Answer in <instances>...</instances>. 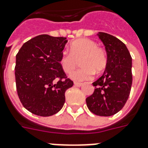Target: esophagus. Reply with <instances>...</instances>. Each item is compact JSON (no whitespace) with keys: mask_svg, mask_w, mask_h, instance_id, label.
<instances>
[{"mask_svg":"<svg viewBox=\"0 0 148 148\" xmlns=\"http://www.w3.org/2000/svg\"><path fill=\"white\" fill-rule=\"evenodd\" d=\"M74 86L75 87H82V83H78V82H74Z\"/></svg>","mask_w":148,"mask_h":148,"instance_id":"obj_1","label":"esophagus"}]
</instances>
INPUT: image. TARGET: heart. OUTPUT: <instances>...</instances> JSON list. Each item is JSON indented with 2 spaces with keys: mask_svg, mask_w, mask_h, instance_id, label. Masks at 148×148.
I'll return each instance as SVG.
<instances>
[{
  "mask_svg": "<svg viewBox=\"0 0 148 148\" xmlns=\"http://www.w3.org/2000/svg\"><path fill=\"white\" fill-rule=\"evenodd\" d=\"M71 52H62L60 64L65 73L75 69L79 60L83 67L73 71L70 78L74 82H83L91 79L95 72L99 74L106 67L108 57L106 52L92 39H80L70 45Z\"/></svg>",
  "mask_w": 148,
  "mask_h": 148,
  "instance_id": "heart-1",
  "label": "heart"
}]
</instances>
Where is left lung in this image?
<instances>
[{
	"label": "left lung",
	"mask_w": 148,
	"mask_h": 148,
	"mask_svg": "<svg viewBox=\"0 0 148 148\" xmlns=\"http://www.w3.org/2000/svg\"><path fill=\"white\" fill-rule=\"evenodd\" d=\"M106 50L108 62L104 73L92 83L94 93L86 99L92 113L110 116L120 111L129 98L132 86V58L126 45L116 37L97 33Z\"/></svg>",
	"instance_id": "8db88e82"
}]
</instances>
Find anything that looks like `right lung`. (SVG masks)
I'll return each mask as SVG.
<instances>
[{"mask_svg":"<svg viewBox=\"0 0 148 148\" xmlns=\"http://www.w3.org/2000/svg\"><path fill=\"white\" fill-rule=\"evenodd\" d=\"M66 42L64 37L40 35L25 42L17 53L18 95L23 106L33 114L50 116L64 106L65 92L74 84L60 64Z\"/></svg>","mask_w":148,"mask_h":148,"instance_id":"right-lung-1","label":"right lung"}]
</instances>
